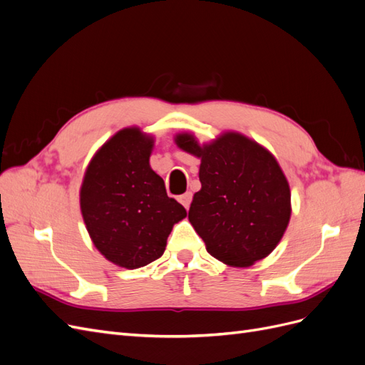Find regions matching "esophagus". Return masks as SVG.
<instances>
[{
  "label": "esophagus",
  "mask_w": 365,
  "mask_h": 365,
  "mask_svg": "<svg viewBox=\"0 0 365 365\" xmlns=\"http://www.w3.org/2000/svg\"><path fill=\"white\" fill-rule=\"evenodd\" d=\"M180 202L185 207V210H189L190 202H192V193H190V192H187V193L181 195V196H180Z\"/></svg>",
  "instance_id": "34e87169"
}]
</instances>
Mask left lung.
Listing matches in <instances>:
<instances>
[{
  "label": "left lung",
  "instance_id": "1",
  "mask_svg": "<svg viewBox=\"0 0 365 365\" xmlns=\"http://www.w3.org/2000/svg\"><path fill=\"white\" fill-rule=\"evenodd\" d=\"M176 145L201 158V190L189 220L207 251L231 267H250L277 247L291 217L289 184L271 153L256 141L227 132L200 146L180 134Z\"/></svg>",
  "mask_w": 365,
  "mask_h": 365
}]
</instances>
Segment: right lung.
Returning a JSON list of instances; mask_svg holds the SVG:
<instances>
[{
  "mask_svg": "<svg viewBox=\"0 0 365 365\" xmlns=\"http://www.w3.org/2000/svg\"><path fill=\"white\" fill-rule=\"evenodd\" d=\"M152 146L137 128L117 132L91 160L81 189L82 216L96 248L128 269L160 259L173 224L187 215L150 169Z\"/></svg>",
  "mask_w": 365,
  "mask_h": 365,
  "instance_id": "1",
  "label": "right lung"
}]
</instances>
